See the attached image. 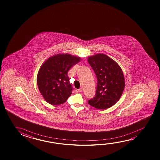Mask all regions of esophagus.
Masks as SVG:
<instances>
[{
	"instance_id": "obj_1",
	"label": "esophagus",
	"mask_w": 160,
	"mask_h": 160,
	"mask_svg": "<svg viewBox=\"0 0 160 160\" xmlns=\"http://www.w3.org/2000/svg\"><path fill=\"white\" fill-rule=\"evenodd\" d=\"M82 88H80L79 89H76L75 90V92H82Z\"/></svg>"
}]
</instances>
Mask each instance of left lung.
<instances>
[{"instance_id":"obj_1","label":"left lung","mask_w":160,"mask_h":160,"mask_svg":"<svg viewBox=\"0 0 160 160\" xmlns=\"http://www.w3.org/2000/svg\"><path fill=\"white\" fill-rule=\"evenodd\" d=\"M88 61L97 78L96 94L89 100L90 105L98 109L112 107L123 93L125 81L123 72L118 63L102 53L90 56Z\"/></svg>"}]
</instances>
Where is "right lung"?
Wrapping results in <instances>:
<instances>
[{"label": "right lung", "mask_w": 160, "mask_h": 160, "mask_svg": "<svg viewBox=\"0 0 160 160\" xmlns=\"http://www.w3.org/2000/svg\"><path fill=\"white\" fill-rule=\"evenodd\" d=\"M80 60L79 57L62 53L48 58L42 64L37 74V85L48 103L60 105L70 97L72 88L68 72Z\"/></svg>", "instance_id": "add662e5"}]
</instances>
